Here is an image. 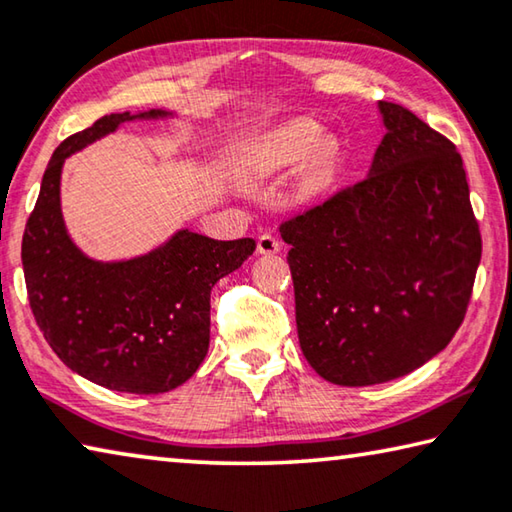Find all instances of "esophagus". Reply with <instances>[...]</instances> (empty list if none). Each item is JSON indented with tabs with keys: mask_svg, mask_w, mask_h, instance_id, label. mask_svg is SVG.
<instances>
[{
	"mask_svg": "<svg viewBox=\"0 0 512 512\" xmlns=\"http://www.w3.org/2000/svg\"><path fill=\"white\" fill-rule=\"evenodd\" d=\"M277 251H281V240L277 238V235L272 233H263L261 238H258V254H277Z\"/></svg>",
	"mask_w": 512,
	"mask_h": 512,
	"instance_id": "obj_1",
	"label": "esophagus"
}]
</instances>
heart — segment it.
I'll return each instance as SVG.
<instances>
[{
  "label": "heart",
  "instance_id": "obj_1",
  "mask_svg": "<svg viewBox=\"0 0 512 512\" xmlns=\"http://www.w3.org/2000/svg\"><path fill=\"white\" fill-rule=\"evenodd\" d=\"M322 132L316 123L295 121L274 132V135L258 148V153L247 164V176L254 180L270 178L279 171L293 167V164L306 160L302 187L306 192L318 190L325 185L332 171V155L327 148L318 149Z\"/></svg>",
  "mask_w": 512,
  "mask_h": 512
}]
</instances>
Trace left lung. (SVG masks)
Masks as SVG:
<instances>
[{"label":"left lung","instance_id":"1","mask_svg":"<svg viewBox=\"0 0 512 512\" xmlns=\"http://www.w3.org/2000/svg\"><path fill=\"white\" fill-rule=\"evenodd\" d=\"M377 107L387 132L368 176L279 229L300 348L341 387L396 380L442 352L483 249L453 141L396 102Z\"/></svg>","mask_w":512,"mask_h":512}]
</instances>
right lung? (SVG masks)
Segmentation results:
<instances>
[{"mask_svg":"<svg viewBox=\"0 0 512 512\" xmlns=\"http://www.w3.org/2000/svg\"><path fill=\"white\" fill-rule=\"evenodd\" d=\"M162 116L109 114L61 141L22 235L29 306L45 341L70 371L112 391L164 393L190 380L208 352L212 286L256 249L251 238L178 231L144 256L100 263L68 238L59 203L66 157L125 121Z\"/></svg>","mask_w":512,"mask_h":512,"instance_id":"1","label":"right lung"}]
</instances>
